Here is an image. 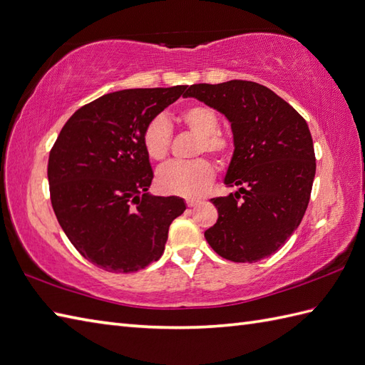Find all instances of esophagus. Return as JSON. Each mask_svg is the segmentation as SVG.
<instances>
[{
  "label": "esophagus",
  "mask_w": 365,
  "mask_h": 365,
  "mask_svg": "<svg viewBox=\"0 0 365 365\" xmlns=\"http://www.w3.org/2000/svg\"><path fill=\"white\" fill-rule=\"evenodd\" d=\"M199 202H200V200H197V199H188V200H186V205H188V207L191 208V207H196Z\"/></svg>",
  "instance_id": "34e87169"
}]
</instances>
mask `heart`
<instances>
[{"mask_svg": "<svg viewBox=\"0 0 365 365\" xmlns=\"http://www.w3.org/2000/svg\"><path fill=\"white\" fill-rule=\"evenodd\" d=\"M185 129L197 137L192 149V157L208 154L217 163H227L232 155L233 141L219 130L221 118L215 108L205 104H191L179 115ZM173 141L171 125L163 116L150 120L143 132V146L149 158L163 162L169 155ZM215 169L207 158H196L191 162H173L158 169L155 185L160 192L174 196L196 197L213 182Z\"/></svg>", "mask_w": 365, "mask_h": 365, "instance_id": "obj_1", "label": "heart"}]
</instances>
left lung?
Segmentation results:
<instances>
[{"label": "left lung", "mask_w": 365, "mask_h": 365, "mask_svg": "<svg viewBox=\"0 0 365 365\" xmlns=\"http://www.w3.org/2000/svg\"><path fill=\"white\" fill-rule=\"evenodd\" d=\"M232 123L235 152L225 185L213 197L217 221L205 240L233 262H257L275 253L297 230L308 208L316 155L304 118L275 93L250 81L194 83L185 93Z\"/></svg>", "instance_id": "obj_1"}]
</instances>
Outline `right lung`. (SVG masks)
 <instances>
[{
    "instance_id": "1",
    "label": "right lung",
    "mask_w": 365,
    "mask_h": 365,
    "mask_svg": "<svg viewBox=\"0 0 365 365\" xmlns=\"http://www.w3.org/2000/svg\"><path fill=\"white\" fill-rule=\"evenodd\" d=\"M186 86L132 88L82 106L51 148L48 182L58 224L81 255L115 274L137 272L165 250L180 197L149 196L143 132Z\"/></svg>"
}]
</instances>
